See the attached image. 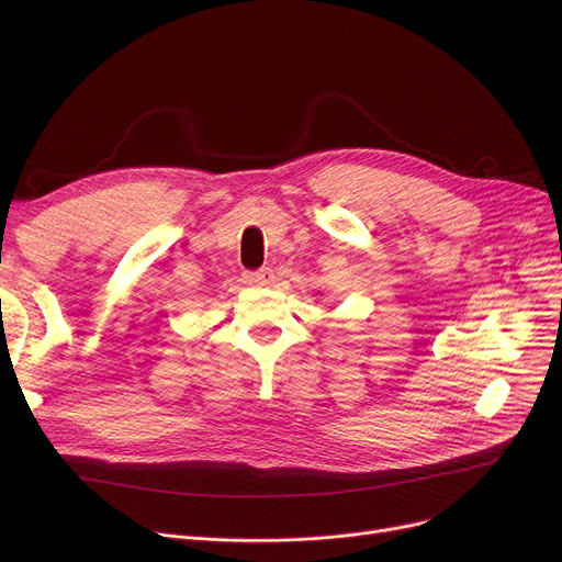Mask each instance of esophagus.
Returning a JSON list of instances; mask_svg holds the SVG:
<instances>
[{"label": "esophagus", "mask_w": 562, "mask_h": 562, "mask_svg": "<svg viewBox=\"0 0 562 562\" xmlns=\"http://www.w3.org/2000/svg\"><path fill=\"white\" fill-rule=\"evenodd\" d=\"M246 278V282L248 284H252V286H266V284H271L273 282V271L271 269H259V271H250V273H246L244 276Z\"/></svg>", "instance_id": "obj_1"}]
</instances>
